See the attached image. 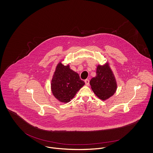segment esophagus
I'll use <instances>...</instances> for the list:
<instances>
[{"label": "esophagus", "mask_w": 153, "mask_h": 153, "mask_svg": "<svg viewBox=\"0 0 153 153\" xmlns=\"http://www.w3.org/2000/svg\"><path fill=\"white\" fill-rule=\"evenodd\" d=\"M85 82L86 85L88 86L89 85V80H88V79H86V80H85Z\"/></svg>", "instance_id": "34e87169"}]
</instances>
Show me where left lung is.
Here are the masks:
<instances>
[{
    "mask_svg": "<svg viewBox=\"0 0 153 153\" xmlns=\"http://www.w3.org/2000/svg\"><path fill=\"white\" fill-rule=\"evenodd\" d=\"M96 69V76L90 80L89 84L96 96L105 101L116 92L117 80L108 62L102 65H97Z\"/></svg>",
    "mask_w": 153,
    "mask_h": 153,
    "instance_id": "8db88e82",
    "label": "left lung"
}]
</instances>
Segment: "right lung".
<instances>
[{
    "label": "right lung",
    "mask_w": 153,
    "mask_h": 153,
    "mask_svg": "<svg viewBox=\"0 0 153 153\" xmlns=\"http://www.w3.org/2000/svg\"><path fill=\"white\" fill-rule=\"evenodd\" d=\"M61 60L55 68L51 80V92L58 101L63 103L70 102L77 92L85 85L79 74L70 68V65L62 64Z\"/></svg>",
    "instance_id": "add662e5"
}]
</instances>
